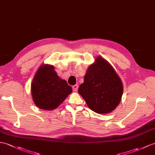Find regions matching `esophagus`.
Wrapping results in <instances>:
<instances>
[{
	"mask_svg": "<svg viewBox=\"0 0 155 155\" xmlns=\"http://www.w3.org/2000/svg\"><path fill=\"white\" fill-rule=\"evenodd\" d=\"M78 86L77 84H75V85L73 86V90L74 91H77L78 90Z\"/></svg>",
	"mask_w": 155,
	"mask_h": 155,
	"instance_id": "esophagus-1",
	"label": "esophagus"
}]
</instances>
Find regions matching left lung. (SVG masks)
I'll return each mask as SVG.
<instances>
[{"instance_id":"left-lung-1","label":"left lung","mask_w":155,"mask_h":155,"mask_svg":"<svg viewBox=\"0 0 155 155\" xmlns=\"http://www.w3.org/2000/svg\"><path fill=\"white\" fill-rule=\"evenodd\" d=\"M78 93L94 112L108 114L120 104L124 88L120 77L111 64L101 57L91 64Z\"/></svg>"}]
</instances>
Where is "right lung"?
I'll use <instances>...</instances> for the list:
<instances>
[{"label": "right lung", "mask_w": 155, "mask_h": 155, "mask_svg": "<svg viewBox=\"0 0 155 155\" xmlns=\"http://www.w3.org/2000/svg\"><path fill=\"white\" fill-rule=\"evenodd\" d=\"M34 104L39 108L53 110L57 108L72 92L71 86L60 78L49 64H42L35 73L31 86Z\"/></svg>", "instance_id": "1"}]
</instances>
